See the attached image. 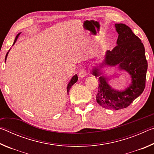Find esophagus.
I'll use <instances>...</instances> for the list:
<instances>
[{"label": "esophagus", "mask_w": 154, "mask_h": 154, "mask_svg": "<svg viewBox=\"0 0 154 154\" xmlns=\"http://www.w3.org/2000/svg\"><path fill=\"white\" fill-rule=\"evenodd\" d=\"M86 75H87V71H86V70H85V69L80 70L79 72V76L82 78L85 77V76H86Z\"/></svg>", "instance_id": "esophagus-1"}]
</instances>
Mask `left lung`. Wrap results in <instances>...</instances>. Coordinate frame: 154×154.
<instances>
[{"instance_id": "obj_1", "label": "left lung", "mask_w": 154, "mask_h": 154, "mask_svg": "<svg viewBox=\"0 0 154 154\" xmlns=\"http://www.w3.org/2000/svg\"><path fill=\"white\" fill-rule=\"evenodd\" d=\"M115 26L119 35L118 45L106 51L103 62L99 66L94 67L92 74L99 79L97 103L105 109L119 110L128 106L144 90L147 62L144 45L130 28L124 24H116ZM106 65L118 66L131 75L132 82L126 90L116 91L108 84V78L100 71V68Z\"/></svg>"}]
</instances>
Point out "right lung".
Segmentation results:
<instances>
[{
    "label": "right lung",
    "mask_w": 154,
    "mask_h": 154,
    "mask_svg": "<svg viewBox=\"0 0 154 154\" xmlns=\"http://www.w3.org/2000/svg\"><path fill=\"white\" fill-rule=\"evenodd\" d=\"M20 34H21V32H20L19 34H17V35L16 36V37H15V41H14V45L15 44V43L16 42V41H17V39L18 36H20ZM8 53H9V51L7 52V54H6V57H5V60H7V55H8ZM77 80H78V77H77V75H74V76L72 77V79H71V81H70V82L69 83V84H68V85H67V92H68V93H69V92L70 88H71V86H72V85L74 84V83H76V82H77Z\"/></svg>",
    "instance_id": "1"
}]
</instances>
